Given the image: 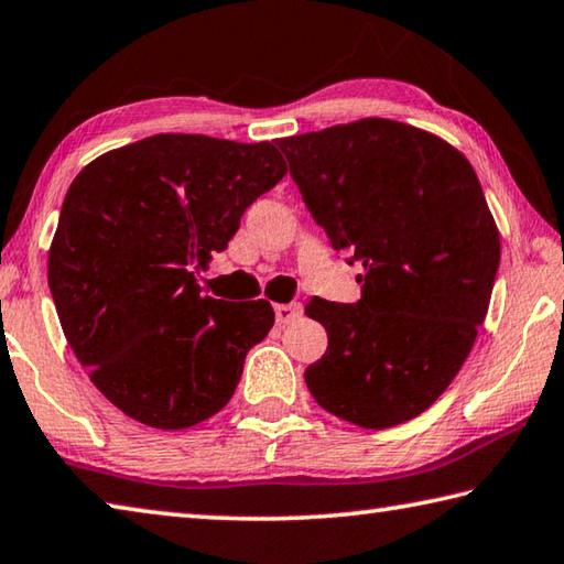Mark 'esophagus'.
I'll return each mask as SVG.
<instances>
[{"label": "esophagus", "instance_id": "obj_1", "mask_svg": "<svg viewBox=\"0 0 564 564\" xmlns=\"http://www.w3.org/2000/svg\"><path fill=\"white\" fill-rule=\"evenodd\" d=\"M276 324H290L300 317V304H274Z\"/></svg>", "mask_w": 564, "mask_h": 564}]
</instances>
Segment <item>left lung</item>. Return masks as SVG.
<instances>
[{
	"label": "left lung",
	"instance_id": "8db88e82",
	"mask_svg": "<svg viewBox=\"0 0 564 564\" xmlns=\"http://www.w3.org/2000/svg\"><path fill=\"white\" fill-rule=\"evenodd\" d=\"M334 250L364 267L361 300L314 297L327 351L304 371L324 411L381 431L416 419L456 379L486 319L500 232L458 148L391 118L280 138Z\"/></svg>",
	"mask_w": 564,
	"mask_h": 564
}]
</instances>
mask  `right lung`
<instances>
[{"label": "right lung", "instance_id": "obj_1", "mask_svg": "<svg viewBox=\"0 0 564 564\" xmlns=\"http://www.w3.org/2000/svg\"><path fill=\"white\" fill-rule=\"evenodd\" d=\"M284 173L270 141L158 133L98 155L68 185L48 290L68 347L128 419L191 429L232 399L274 312L200 294L197 270Z\"/></svg>", "mask_w": 564, "mask_h": 564}]
</instances>
